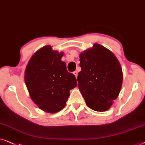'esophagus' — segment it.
Instances as JSON below:
<instances>
[{
  "label": "esophagus",
  "instance_id": "esophagus-1",
  "mask_svg": "<svg viewBox=\"0 0 145 145\" xmlns=\"http://www.w3.org/2000/svg\"><path fill=\"white\" fill-rule=\"evenodd\" d=\"M73 74H74V76H76V78H77V77H78V71H74V72H73Z\"/></svg>",
  "mask_w": 145,
  "mask_h": 145
}]
</instances>
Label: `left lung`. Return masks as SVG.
<instances>
[{"label":"left lung","mask_w":145,"mask_h":145,"mask_svg":"<svg viewBox=\"0 0 145 145\" xmlns=\"http://www.w3.org/2000/svg\"><path fill=\"white\" fill-rule=\"evenodd\" d=\"M79 89L86 105L96 111H105L118 97L123 82L122 68L109 50L98 44L80 54Z\"/></svg>","instance_id":"obj_1"}]
</instances>
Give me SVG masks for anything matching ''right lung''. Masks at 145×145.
I'll list each match as a JSON object with an SVG mask.
<instances>
[{"label":"right lung","mask_w":145,"mask_h":145,"mask_svg":"<svg viewBox=\"0 0 145 145\" xmlns=\"http://www.w3.org/2000/svg\"><path fill=\"white\" fill-rule=\"evenodd\" d=\"M63 55L51 46H44L32 56L25 70L24 81L31 99L50 113L62 109L69 91L78 86L76 77L61 61Z\"/></svg>","instance_id":"right-lung-1"}]
</instances>
